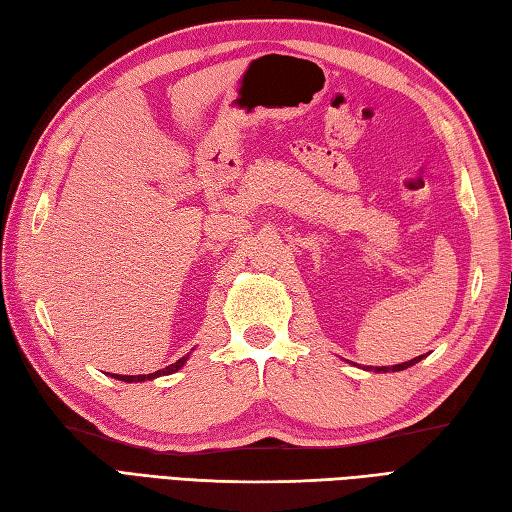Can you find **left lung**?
<instances>
[{
  "label": "left lung",
  "mask_w": 512,
  "mask_h": 512,
  "mask_svg": "<svg viewBox=\"0 0 512 512\" xmlns=\"http://www.w3.org/2000/svg\"><path fill=\"white\" fill-rule=\"evenodd\" d=\"M424 358V354L422 356H416V358H411V361H407V363H400V365H391V367H365V369H369V372H402V369H407V367H411V365H416L418 361H422Z\"/></svg>",
  "instance_id": "obj_1"
}]
</instances>
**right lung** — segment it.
<instances>
[{"label": "right lung", "mask_w": 512, "mask_h": 512, "mask_svg": "<svg viewBox=\"0 0 512 512\" xmlns=\"http://www.w3.org/2000/svg\"><path fill=\"white\" fill-rule=\"evenodd\" d=\"M187 358H189V354L187 356H182V358H178L176 363H171L169 367H165V369H158V372H154V374H138V376H121V374H112L114 378H118V380H123V383H143V380H151V378H158V376H167V374H173V372H178V369L187 363Z\"/></svg>", "instance_id": "1"}]
</instances>
